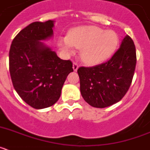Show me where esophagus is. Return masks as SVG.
I'll return each mask as SVG.
<instances>
[{"label":"esophagus","mask_w":150,"mask_h":150,"mask_svg":"<svg viewBox=\"0 0 150 150\" xmlns=\"http://www.w3.org/2000/svg\"><path fill=\"white\" fill-rule=\"evenodd\" d=\"M78 67H79V66H78L77 64H76V63L73 64V70H74V71H77Z\"/></svg>","instance_id":"1"}]
</instances>
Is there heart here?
<instances>
[{
  "label": "heart",
  "mask_w": 150,
  "mask_h": 150,
  "mask_svg": "<svg viewBox=\"0 0 150 150\" xmlns=\"http://www.w3.org/2000/svg\"><path fill=\"white\" fill-rule=\"evenodd\" d=\"M119 43L115 31L97 26H81L72 29L68 37L59 40V46L64 53L71 55L74 47L80 50V58L88 65L103 63L114 53Z\"/></svg>",
  "instance_id": "heart-1"
}]
</instances>
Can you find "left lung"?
<instances>
[{"label":"left lung","instance_id":"8db88e82","mask_svg":"<svg viewBox=\"0 0 150 150\" xmlns=\"http://www.w3.org/2000/svg\"><path fill=\"white\" fill-rule=\"evenodd\" d=\"M136 49L129 36L108 62L91 67H79L80 92L89 105L104 108L116 104L129 88L136 67Z\"/></svg>","mask_w":150,"mask_h":150}]
</instances>
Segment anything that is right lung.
I'll list each match as a JSON object with an SVG mask.
<instances>
[{
  "mask_svg": "<svg viewBox=\"0 0 150 150\" xmlns=\"http://www.w3.org/2000/svg\"><path fill=\"white\" fill-rule=\"evenodd\" d=\"M54 21L35 22L22 29L9 53L13 87L26 104L40 110L55 104L66 78L73 72L70 60H62L45 44L53 37Z\"/></svg>",
  "mask_w": 150,
  "mask_h": 150,
  "instance_id": "obj_1",
  "label": "right lung"
}]
</instances>
